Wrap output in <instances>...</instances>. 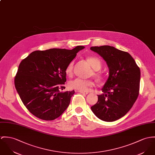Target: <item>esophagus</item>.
Segmentation results:
<instances>
[{"mask_svg":"<svg viewBox=\"0 0 155 155\" xmlns=\"http://www.w3.org/2000/svg\"><path fill=\"white\" fill-rule=\"evenodd\" d=\"M78 92H80L82 94H85V95H87L88 94L87 92H84V91H78Z\"/></svg>","mask_w":155,"mask_h":155,"instance_id":"1","label":"esophagus"}]
</instances>
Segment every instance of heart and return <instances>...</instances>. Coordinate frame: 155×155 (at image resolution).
<instances>
[{
    "mask_svg": "<svg viewBox=\"0 0 155 155\" xmlns=\"http://www.w3.org/2000/svg\"><path fill=\"white\" fill-rule=\"evenodd\" d=\"M87 61L92 67V68L95 71L100 70L102 66V63L98 58L95 57H89L87 58ZM74 61H72L68 65L66 68V74L67 76L71 77L73 74ZM94 76L98 80L102 79L101 74L99 73H94ZM94 85V82L91 80H85L81 78H76L70 81L68 84V86L70 89L78 90L79 91H86L88 89Z\"/></svg>",
    "mask_w": 155,
    "mask_h": 155,
    "instance_id": "heart-1",
    "label": "heart"
}]
</instances>
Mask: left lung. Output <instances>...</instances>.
Instances as JSON below:
<instances>
[{
	"label": "left lung",
	"instance_id": "left-lung-1",
	"mask_svg": "<svg viewBox=\"0 0 155 155\" xmlns=\"http://www.w3.org/2000/svg\"><path fill=\"white\" fill-rule=\"evenodd\" d=\"M106 61L109 76L98 95L97 104L91 107L100 120L111 122L123 117L131 108L139 94L140 71L131 56L114 47H91Z\"/></svg>",
	"mask_w": 155,
	"mask_h": 155
}]
</instances>
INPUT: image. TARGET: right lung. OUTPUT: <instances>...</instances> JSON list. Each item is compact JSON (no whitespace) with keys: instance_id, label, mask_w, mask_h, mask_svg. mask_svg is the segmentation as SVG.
<instances>
[{"instance_id":"add662e5","label":"right lung","mask_w":155,"mask_h":155,"mask_svg":"<svg viewBox=\"0 0 155 155\" xmlns=\"http://www.w3.org/2000/svg\"><path fill=\"white\" fill-rule=\"evenodd\" d=\"M84 48L78 45L72 50L35 51L22 60L15 78V86L30 113L50 121L64 112L74 91L60 92L59 89H65L66 67Z\"/></svg>"}]
</instances>
